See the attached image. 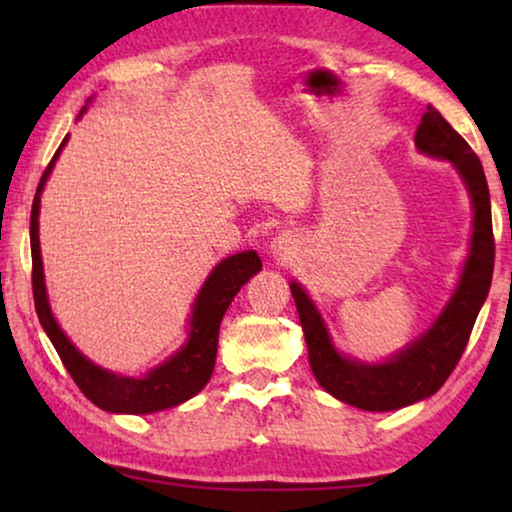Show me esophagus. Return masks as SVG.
<instances>
[{
  "instance_id": "1",
  "label": "esophagus",
  "mask_w": 512,
  "mask_h": 512,
  "mask_svg": "<svg viewBox=\"0 0 512 512\" xmlns=\"http://www.w3.org/2000/svg\"><path fill=\"white\" fill-rule=\"evenodd\" d=\"M270 254H272V258H277V261H286V258L293 254L289 237H286V235L275 237V242L270 244Z\"/></svg>"
}]
</instances>
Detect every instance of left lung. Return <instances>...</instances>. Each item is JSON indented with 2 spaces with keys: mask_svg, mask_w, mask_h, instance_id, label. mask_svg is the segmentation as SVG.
I'll use <instances>...</instances> for the list:
<instances>
[{
  "mask_svg": "<svg viewBox=\"0 0 512 512\" xmlns=\"http://www.w3.org/2000/svg\"><path fill=\"white\" fill-rule=\"evenodd\" d=\"M415 144L426 156L450 160L457 167L473 205L471 251L461 270L457 289L436 324L422 338L410 342L403 352L394 354L384 363L347 359L333 347L324 319L303 286L291 282V293L296 300L300 326H303L307 352H310V366L317 382L338 401L370 412L405 408V405L433 396L443 387L464 354L475 319L492 286V205H489V188L480 158L433 107H426L424 111L422 123L415 132Z\"/></svg>",
  "mask_w": 512,
  "mask_h": 512,
  "instance_id": "left-lung-1",
  "label": "left lung"
}]
</instances>
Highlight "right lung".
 Returning <instances> with one entry per match:
<instances>
[{
  "label": "right lung",
  "mask_w": 512,
  "mask_h": 512,
  "mask_svg": "<svg viewBox=\"0 0 512 512\" xmlns=\"http://www.w3.org/2000/svg\"><path fill=\"white\" fill-rule=\"evenodd\" d=\"M83 114V109H81ZM67 144V137L62 139L60 149L55 151L51 163H48L44 177L37 186V195L32 202L30 216V244H32V293L37 317L44 326L48 338H51L55 352L60 361L65 363L67 373L72 375L76 387L83 391L88 401H93L97 408L107 412H121V415H149L165 408L193 398L212 377L216 363V347H219V326L228 305L233 303L237 291L263 268L261 258L256 251H242L233 254L216 265L207 282L195 298L191 331L188 340L179 352H174L170 359L149 370L144 377H123L109 373L93 361H88L79 349H76L62 328L55 321L51 305H48L46 284H44V265H41L39 249V205L41 191L51 174L55 160H58L62 146Z\"/></svg>",
  "instance_id": "right-lung-1"
}]
</instances>
